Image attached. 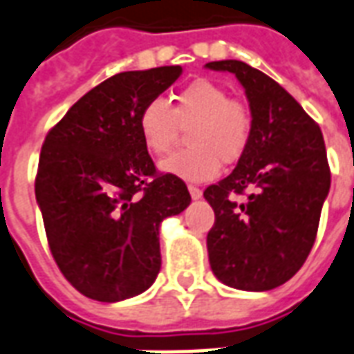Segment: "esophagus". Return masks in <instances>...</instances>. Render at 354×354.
Instances as JSON below:
<instances>
[{"mask_svg": "<svg viewBox=\"0 0 354 354\" xmlns=\"http://www.w3.org/2000/svg\"><path fill=\"white\" fill-rule=\"evenodd\" d=\"M188 192H190L192 199H199V198H201V196H203V192H201V188L194 187V185H190V187H188Z\"/></svg>", "mask_w": 354, "mask_h": 354, "instance_id": "34e87169", "label": "esophagus"}]
</instances>
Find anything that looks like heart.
<instances>
[{
	"instance_id": "b5f03b06",
	"label": "heart",
	"mask_w": 354,
	"mask_h": 354,
	"mask_svg": "<svg viewBox=\"0 0 354 354\" xmlns=\"http://www.w3.org/2000/svg\"><path fill=\"white\" fill-rule=\"evenodd\" d=\"M180 129H188L185 151L162 162V171L179 179L209 180L220 171V162L235 164L246 153L252 138L248 108L211 80H196L180 89L167 106L153 98L138 115L140 136L151 155H166Z\"/></svg>"
}]
</instances>
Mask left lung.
<instances>
[{"label": "left lung", "mask_w": 354, "mask_h": 354, "mask_svg": "<svg viewBox=\"0 0 354 354\" xmlns=\"http://www.w3.org/2000/svg\"><path fill=\"white\" fill-rule=\"evenodd\" d=\"M243 84L252 111L250 145L225 179L205 188L214 211L207 235L218 280L268 291L297 274L317 237L330 167L319 124L283 87L243 61L207 63ZM250 190L246 204L231 195Z\"/></svg>", "instance_id": "1"}]
</instances>
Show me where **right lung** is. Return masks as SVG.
I'll list each match as a JSON object with an SVG mask.
<instances>
[{"label": "right lung", "mask_w": 354, "mask_h": 354, "mask_svg": "<svg viewBox=\"0 0 354 354\" xmlns=\"http://www.w3.org/2000/svg\"><path fill=\"white\" fill-rule=\"evenodd\" d=\"M179 65L119 73L93 87L50 129L35 177L48 246L74 289L117 302L160 270L162 220L188 207L185 180L158 174L138 115L179 78Z\"/></svg>", "instance_id": "obj_1"}]
</instances>
